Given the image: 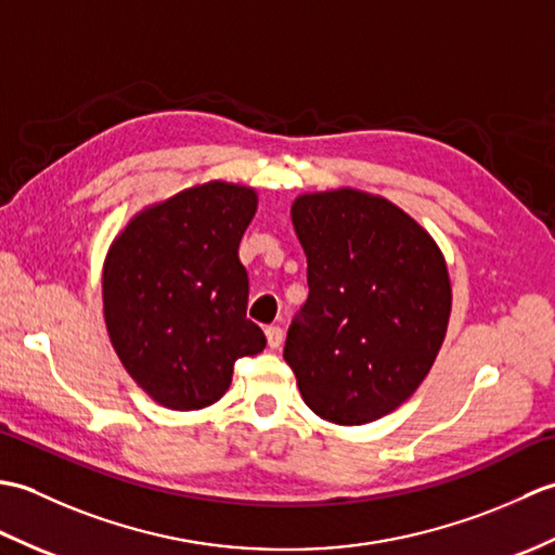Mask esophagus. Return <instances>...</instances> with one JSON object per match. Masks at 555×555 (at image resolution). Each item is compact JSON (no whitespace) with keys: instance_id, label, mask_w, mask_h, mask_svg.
<instances>
[{"instance_id":"obj_1","label":"esophagus","mask_w":555,"mask_h":555,"mask_svg":"<svg viewBox=\"0 0 555 555\" xmlns=\"http://www.w3.org/2000/svg\"><path fill=\"white\" fill-rule=\"evenodd\" d=\"M264 334H267V346L271 348V350H276L279 346H281V340H284V332H281V326H267L264 328Z\"/></svg>"}]
</instances>
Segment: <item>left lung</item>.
Masks as SVG:
<instances>
[{
  "label": "left lung",
  "instance_id": "obj_1",
  "mask_svg": "<svg viewBox=\"0 0 555 555\" xmlns=\"http://www.w3.org/2000/svg\"><path fill=\"white\" fill-rule=\"evenodd\" d=\"M310 298L284 358L314 415L360 427L400 408L439 356L453 310L431 233L384 195L302 193L291 205Z\"/></svg>",
  "mask_w": 555,
  "mask_h": 555
}]
</instances>
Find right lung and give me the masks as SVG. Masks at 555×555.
<instances>
[{
    "mask_svg": "<svg viewBox=\"0 0 555 555\" xmlns=\"http://www.w3.org/2000/svg\"><path fill=\"white\" fill-rule=\"evenodd\" d=\"M257 191L205 181L157 199L114 235L102 267V310L131 379L169 410H203L229 391L233 364L267 338L245 317L238 245Z\"/></svg>",
    "mask_w": 555,
    "mask_h": 555,
    "instance_id": "obj_1",
    "label": "right lung"
}]
</instances>
